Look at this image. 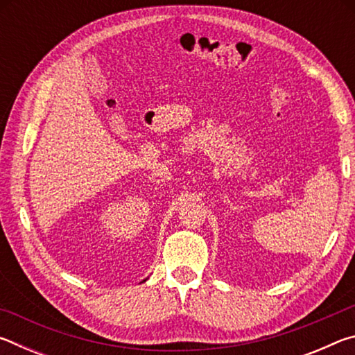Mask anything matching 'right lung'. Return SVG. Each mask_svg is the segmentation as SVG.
I'll use <instances>...</instances> for the list:
<instances>
[{"label": "right lung", "instance_id": "right-lung-1", "mask_svg": "<svg viewBox=\"0 0 355 355\" xmlns=\"http://www.w3.org/2000/svg\"><path fill=\"white\" fill-rule=\"evenodd\" d=\"M146 280H147V279H146Z\"/></svg>", "mask_w": 355, "mask_h": 355}]
</instances>
